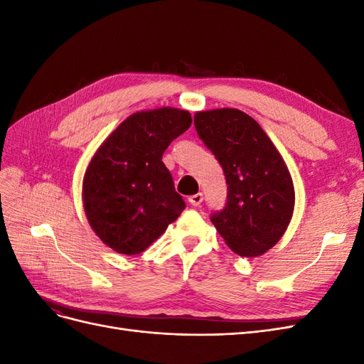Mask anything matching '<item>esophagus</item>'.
<instances>
[{
	"label": "esophagus",
	"mask_w": 364,
	"mask_h": 364,
	"mask_svg": "<svg viewBox=\"0 0 364 364\" xmlns=\"http://www.w3.org/2000/svg\"><path fill=\"white\" fill-rule=\"evenodd\" d=\"M188 202H190L193 206H199V205L203 202V194H202V193H197V194L190 196Z\"/></svg>",
	"instance_id": "34e87169"
}]
</instances>
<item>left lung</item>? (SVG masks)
Listing matches in <instances>:
<instances>
[{"instance_id":"8db88e82","label":"left lung","mask_w":364,"mask_h":364,"mask_svg":"<svg viewBox=\"0 0 364 364\" xmlns=\"http://www.w3.org/2000/svg\"><path fill=\"white\" fill-rule=\"evenodd\" d=\"M194 126L228 185L226 205L211 222L238 255H262L278 243L293 215L287 165L257 121L238 109L197 112Z\"/></svg>"}]
</instances>
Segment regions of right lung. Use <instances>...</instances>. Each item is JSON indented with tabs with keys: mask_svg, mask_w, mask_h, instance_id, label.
<instances>
[{
	"mask_svg": "<svg viewBox=\"0 0 364 364\" xmlns=\"http://www.w3.org/2000/svg\"><path fill=\"white\" fill-rule=\"evenodd\" d=\"M191 123L188 111L174 107L136 112L95 151L83 206L94 232L115 252H144L185 209L162 155Z\"/></svg>",
	"mask_w": 364,
	"mask_h": 364,
	"instance_id": "obj_1",
	"label": "right lung"
}]
</instances>
